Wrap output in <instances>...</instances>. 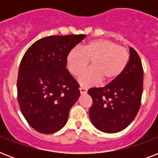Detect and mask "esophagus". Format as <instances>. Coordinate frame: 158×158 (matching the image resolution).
Wrapping results in <instances>:
<instances>
[{
  "label": "esophagus",
  "instance_id": "1",
  "mask_svg": "<svg viewBox=\"0 0 158 158\" xmlns=\"http://www.w3.org/2000/svg\"><path fill=\"white\" fill-rule=\"evenodd\" d=\"M87 89H85V88H79V92H80V94H87Z\"/></svg>",
  "mask_w": 158,
  "mask_h": 158
}]
</instances>
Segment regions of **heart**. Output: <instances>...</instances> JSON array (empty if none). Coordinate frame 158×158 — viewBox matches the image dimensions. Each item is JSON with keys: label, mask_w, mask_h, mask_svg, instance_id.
<instances>
[{"label": "heart", "mask_w": 158, "mask_h": 158, "mask_svg": "<svg viewBox=\"0 0 158 158\" xmlns=\"http://www.w3.org/2000/svg\"><path fill=\"white\" fill-rule=\"evenodd\" d=\"M89 60L91 68L79 79L84 86L94 85L102 79L109 83L117 79L126 67L129 53L112 41L97 39L84 45L82 49H72L67 55V68L72 74L79 76L86 69Z\"/></svg>", "instance_id": "obj_1"}]
</instances>
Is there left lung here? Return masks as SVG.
<instances>
[{
    "label": "left lung",
    "instance_id": "left-lung-1",
    "mask_svg": "<svg viewBox=\"0 0 158 158\" xmlns=\"http://www.w3.org/2000/svg\"><path fill=\"white\" fill-rule=\"evenodd\" d=\"M129 49V62L120 76L102 88H92L88 91L93 99L89 117L94 127L102 132L122 131L139 110L143 70L136 51Z\"/></svg>",
    "mask_w": 158,
    "mask_h": 158
}]
</instances>
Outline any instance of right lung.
I'll list each match as a JSON object with an SVG mask.
<instances>
[{"label": "right lung", "instance_id": "obj_1", "mask_svg": "<svg viewBox=\"0 0 158 158\" xmlns=\"http://www.w3.org/2000/svg\"><path fill=\"white\" fill-rule=\"evenodd\" d=\"M86 35L49 36L33 43L19 69L17 92L21 112L43 134L59 131L80 96L79 84L66 69L68 53Z\"/></svg>", "mask_w": 158, "mask_h": 158}]
</instances>
